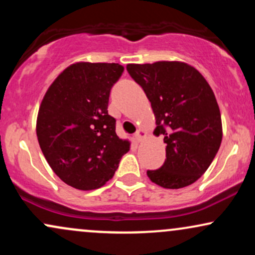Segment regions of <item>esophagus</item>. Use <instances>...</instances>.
<instances>
[{
  "label": "esophagus",
  "mask_w": 255,
  "mask_h": 255,
  "mask_svg": "<svg viewBox=\"0 0 255 255\" xmlns=\"http://www.w3.org/2000/svg\"><path fill=\"white\" fill-rule=\"evenodd\" d=\"M145 136H146V131L142 129V128H139V129L136 130V133H135V140L137 142H141L142 140L145 139Z\"/></svg>",
  "instance_id": "esophagus-1"
}]
</instances>
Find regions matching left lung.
I'll return each mask as SVG.
<instances>
[{
	"mask_svg": "<svg viewBox=\"0 0 255 255\" xmlns=\"http://www.w3.org/2000/svg\"><path fill=\"white\" fill-rule=\"evenodd\" d=\"M142 87L156 118V135L164 136L166 159L147 170L153 183L178 189L194 183L207 170L223 136L215 93L201 73L181 61L127 64Z\"/></svg>",
	"mask_w": 255,
	"mask_h": 255,
	"instance_id": "1",
	"label": "left lung"
}]
</instances>
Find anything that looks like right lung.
<instances>
[{
  "label": "right lung",
  "mask_w": 255,
  "mask_h": 255,
  "mask_svg": "<svg viewBox=\"0 0 255 255\" xmlns=\"http://www.w3.org/2000/svg\"><path fill=\"white\" fill-rule=\"evenodd\" d=\"M119 63L75 62L52 81L38 110L36 131L46 162L80 191L111 180L130 148L108 114L110 90L124 73Z\"/></svg>",
  "instance_id": "right-lung-1"
}]
</instances>
